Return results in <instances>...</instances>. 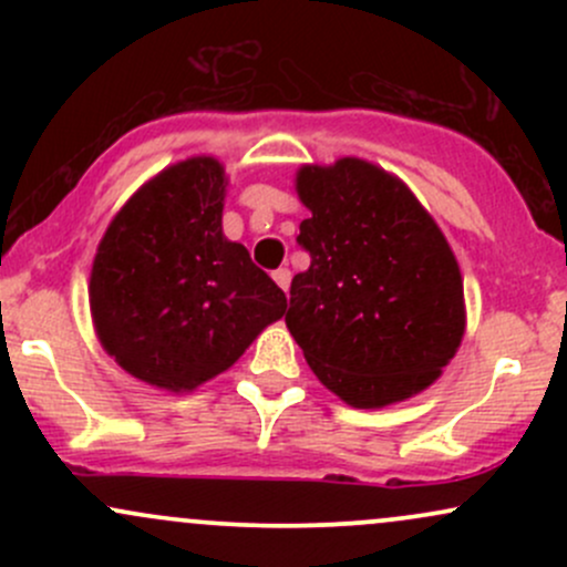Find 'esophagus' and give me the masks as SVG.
<instances>
[{"label":"esophagus","instance_id":"obj_1","mask_svg":"<svg viewBox=\"0 0 567 567\" xmlns=\"http://www.w3.org/2000/svg\"><path fill=\"white\" fill-rule=\"evenodd\" d=\"M271 277H275V282L279 285V288L288 292V288H290V277H292L290 269H285V266H279V269H277Z\"/></svg>","mask_w":567,"mask_h":567}]
</instances>
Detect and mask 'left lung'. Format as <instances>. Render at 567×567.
<instances>
[{"label": "left lung", "mask_w": 567, "mask_h": 567, "mask_svg": "<svg viewBox=\"0 0 567 567\" xmlns=\"http://www.w3.org/2000/svg\"><path fill=\"white\" fill-rule=\"evenodd\" d=\"M311 264L290 282V336L324 389L351 408L432 386L464 341V277L405 181L360 157L301 165Z\"/></svg>", "instance_id": "8db88e82"}]
</instances>
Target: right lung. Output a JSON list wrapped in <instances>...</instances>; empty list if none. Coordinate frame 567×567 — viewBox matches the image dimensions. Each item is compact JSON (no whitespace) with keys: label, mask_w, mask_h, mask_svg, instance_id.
<instances>
[{"label":"right lung","mask_w":567,"mask_h":567,"mask_svg":"<svg viewBox=\"0 0 567 567\" xmlns=\"http://www.w3.org/2000/svg\"><path fill=\"white\" fill-rule=\"evenodd\" d=\"M224 165L188 157L130 197L97 243L90 315L125 373L171 394L199 389L282 320L288 298L224 234Z\"/></svg>","instance_id":"right-lung-1"}]
</instances>
